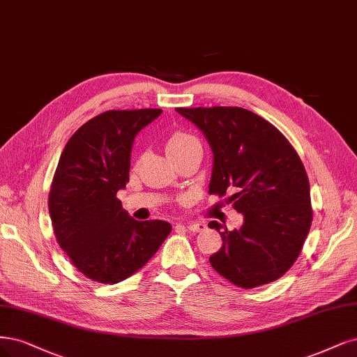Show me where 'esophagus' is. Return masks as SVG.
<instances>
[{"label":"esophagus","mask_w":357,"mask_h":357,"mask_svg":"<svg viewBox=\"0 0 357 357\" xmlns=\"http://www.w3.org/2000/svg\"><path fill=\"white\" fill-rule=\"evenodd\" d=\"M186 227L190 231H202V230L206 229V226L204 223H193V221H192V223H188Z\"/></svg>","instance_id":"1"}]
</instances>
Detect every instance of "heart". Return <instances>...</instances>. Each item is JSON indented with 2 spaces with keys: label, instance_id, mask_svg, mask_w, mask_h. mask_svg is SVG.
I'll return each mask as SVG.
<instances>
[{
  "label": "heart",
  "instance_id": "heart-1",
  "mask_svg": "<svg viewBox=\"0 0 357 357\" xmlns=\"http://www.w3.org/2000/svg\"><path fill=\"white\" fill-rule=\"evenodd\" d=\"M192 143H196V140L189 136V134L186 132H181V131H177V132H173L169 136L168 142H167V152L171 153L174 151H178V149H183V147H186Z\"/></svg>",
  "mask_w": 357,
  "mask_h": 357
}]
</instances>
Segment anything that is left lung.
I'll use <instances>...</instances> for the list:
<instances>
[{
	"mask_svg": "<svg viewBox=\"0 0 357 357\" xmlns=\"http://www.w3.org/2000/svg\"><path fill=\"white\" fill-rule=\"evenodd\" d=\"M210 143V193L243 215L241 229L220 231L223 247L210 257L217 273L241 288L266 285L297 260L313 220L310 184L296 149L276 127L243 107H177Z\"/></svg>",
	"mask_w": 357,
	"mask_h": 357,
	"instance_id": "left-lung-1",
	"label": "left lung"
}]
</instances>
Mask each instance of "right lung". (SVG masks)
Listing matches in <instances>:
<instances>
[{"label": "right lung", "instance_id": "add662e5", "mask_svg": "<svg viewBox=\"0 0 357 357\" xmlns=\"http://www.w3.org/2000/svg\"><path fill=\"white\" fill-rule=\"evenodd\" d=\"M161 114L107 110L73 132L60 155L48 195L54 235L78 272L99 284L136 273L171 231L162 220H134L116 198L130 180L134 139Z\"/></svg>", "mask_w": 357, "mask_h": 357}]
</instances>
